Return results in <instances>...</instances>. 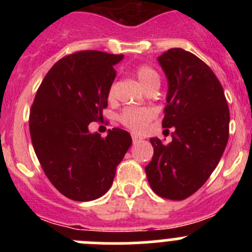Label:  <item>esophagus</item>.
<instances>
[{
	"instance_id": "34e87169",
	"label": "esophagus",
	"mask_w": 252,
	"mask_h": 252,
	"mask_svg": "<svg viewBox=\"0 0 252 252\" xmlns=\"http://www.w3.org/2000/svg\"><path fill=\"white\" fill-rule=\"evenodd\" d=\"M131 139H133L134 144H136V142H139V141L142 140V136L139 135V134L134 133V134H131Z\"/></svg>"
}]
</instances>
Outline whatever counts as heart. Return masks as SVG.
Masks as SVG:
<instances>
[{
  "label": "heart",
  "mask_w": 252,
  "mask_h": 252,
  "mask_svg": "<svg viewBox=\"0 0 252 252\" xmlns=\"http://www.w3.org/2000/svg\"><path fill=\"white\" fill-rule=\"evenodd\" d=\"M135 77L144 89H146L154 81L158 80V75L156 74V72L147 65H140L136 68ZM108 97H113V88L110 89ZM152 117H154V111L149 108H126L122 113L121 119L128 128L135 131H141L146 128Z\"/></svg>",
  "instance_id": "1"
}]
</instances>
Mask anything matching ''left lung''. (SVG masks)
Returning a JSON list of instances; mask_svg holds the SVG:
<instances>
[{
	"mask_svg": "<svg viewBox=\"0 0 252 252\" xmlns=\"http://www.w3.org/2000/svg\"><path fill=\"white\" fill-rule=\"evenodd\" d=\"M168 83L163 128L172 141L151 138V162L145 167L158 196L184 200L205 184L217 167L229 138V108L220 80L206 63L183 48L158 58Z\"/></svg>",
	"mask_w": 252,
	"mask_h": 252,
	"instance_id": "1",
	"label": "left lung"
}]
</instances>
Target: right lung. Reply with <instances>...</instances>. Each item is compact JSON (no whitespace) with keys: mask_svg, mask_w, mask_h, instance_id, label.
Here are the masks:
<instances>
[{"mask_svg":"<svg viewBox=\"0 0 252 252\" xmlns=\"http://www.w3.org/2000/svg\"><path fill=\"white\" fill-rule=\"evenodd\" d=\"M123 55L81 51L58 61L42 80L29 128L37 159L53 187L74 201L103 196L131 145L128 131L113 128L106 138L90 133L101 118Z\"/></svg>","mask_w":252,"mask_h":252,"instance_id":"add662e5","label":"right lung"}]
</instances>
